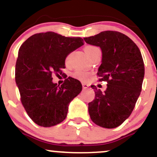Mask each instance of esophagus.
Segmentation results:
<instances>
[{"instance_id": "esophagus-1", "label": "esophagus", "mask_w": 157, "mask_h": 157, "mask_svg": "<svg viewBox=\"0 0 157 157\" xmlns=\"http://www.w3.org/2000/svg\"><path fill=\"white\" fill-rule=\"evenodd\" d=\"M89 85L86 84V83H82V89H87L89 88Z\"/></svg>"}]
</instances>
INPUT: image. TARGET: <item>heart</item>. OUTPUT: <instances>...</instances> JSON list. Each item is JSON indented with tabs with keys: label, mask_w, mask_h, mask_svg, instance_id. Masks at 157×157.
Returning <instances> with one entry per match:
<instances>
[{
	"label": "heart",
	"mask_w": 157,
	"mask_h": 157,
	"mask_svg": "<svg viewBox=\"0 0 157 157\" xmlns=\"http://www.w3.org/2000/svg\"><path fill=\"white\" fill-rule=\"evenodd\" d=\"M97 49H99V48L94 46H86V47L84 48V51L86 52V54L87 55L88 57H89L93 52H94ZM68 60H69V57H66V62L68 63ZM74 77H76L77 79H78V80H80V81L86 82V81L89 80L90 77V73L86 72V71H82V70H77V71H76L74 73Z\"/></svg>",
	"instance_id": "1"
}]
</instances>
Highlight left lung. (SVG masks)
I'll return each mask as SVG.
<instances>
[{"label":"left lung","instance_id":"left-lung-1","mask_svg":"<svg viewBox=\"0 0 157 157\" xmlns=\"http://www.w3.org/2000/svg\"><path fill=\"white\" fill-rule=\"evenodd\" d=\"M84 40L101 48L97 75L99 80L108 82L104 92L91 86L95 98L89 103L90 117L100 127L114 128L129 117L141 92L145 75L141 52L132 40L119 32H102Z\"/></svg>","mask_w":157,"mask_h":157}]
</instances>
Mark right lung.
I'll return each instance as SVG.
<instances>
[{"label": "right lung", "instance_id": "obj_1", "mask_svg": "<svg viewBox=\"0 0 157 157\" xmlns=\"http://www.w3.org/2000/svg\"><path fill=\"white\" fill-rule=\"evenodd\" d=\"M82 45L81 37L47 32L31 36L20 47L15 82L23 107L37 125L51 127L62 122L69 103L82 91L80 81L72 77L57 86L52 74L61 75L66 57Z\"/></svg>", "mask_w": 157, "mask_h": 157}]
</instances>
